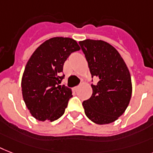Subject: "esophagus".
Masks as SVG:
<instances>
[{
    "label": "esophagus",
    "mask_w": 153,
    "mask_h": 153,
    "mask_svg": "<svg viewBox=\"0 0 153 153\" xmlns=\"http://www.w3.org/2000/svg\"><path fill=\"white\" fill-rule=\"evenodd\" d=\"M79 85H78V86H75V87H74V88H73V91H74V92H77V91H78V89H79Z\"/></svg>",
    "instance_id": "1"
}]
</instances>
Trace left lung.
<instances>
[{
  "label": "left lung",
  "mask_w": 153,
  "mask_h": 153,
  "mask_svg": "<svg viewBox=\"0 0 153 153\" xmlns=\"http://www.w3.org/2000/svg\"><path fill=\"white\" fill-rule=\"evenodd\" d=\"M92 79L91 97L82 103L85 115L97 124H108L121 116L130 103L132 84L125 62L112 45L101 40L79 42ZM93 82V79H92Z\"/></svg>",
  "instance_id": "left-lung-1"
}]
</instances>
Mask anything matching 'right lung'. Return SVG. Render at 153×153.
Returning <instances> with one entry per match:
<instances>
[{
  "mask_svg": "<svg viewBox=\"0 0 153 153\" xmlns=\"http://www.w3.org/2000/svg\"><path fill=\"white\" fill-rule=\"evenodd\" d=\"M79 49L72 38L56 37L42 43L30 56L21 85L25 104L36 120L53 122L64 115L72 91L60 85L63 68L71 53Z\"/></svg>",
  "mask_w": 153,
  "mask_h": 153,
  "instance_id": "right-lung-1",
  "label": "right lung"
}]
</instances>
